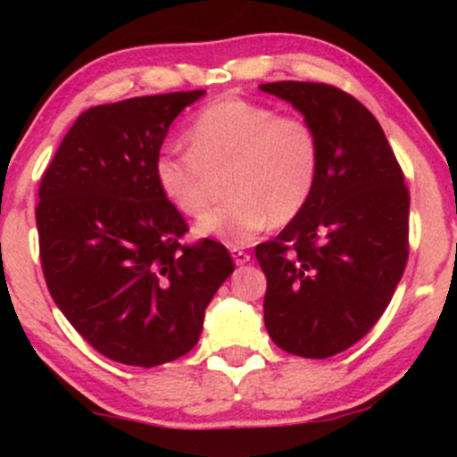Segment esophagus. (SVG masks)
Here are the masks:
<instances>
[{
  "label": "esophagus",
  "mask_w": 457,
  "mask_h": 457,
  "mask_svg": "<svg viewBox=\"0 0 457 457\" xmlns=\"http://www.w3.org/2000/svg\"><path fill=\"white\" fill-rule=\"evenodd\" d=\"M229 251H232V258H234V262L238 266H243V264H246V262L251 260V255L246 253L243 246H232V249H229Z\"/></svg>",
  "instance_id": "obj_1"
}]
</instances>
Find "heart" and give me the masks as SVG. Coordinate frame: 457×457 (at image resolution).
I'll use <instances>...</instances> for the list:
<instances>
[{
    "mask_svg": "<svg viewBox=\"0 0 457 457\" xmlns=\"http://www.w3.org/2000/svg\"><path fill=\"white\" fill-rule=\"evenodd\" d=\"M185 137L188 152L156 154L154 180L178 212L197 217L223 176L228 199L199 219V236L246 245L269 223L295 221L316 191L322 141L301 115L229 96L204 107Z\"/></svg>",
    "mask_w": 457,
    "mask_h": 457,
    "instance_id": "obj_1",
    "label": "heart"
}]
</instances>
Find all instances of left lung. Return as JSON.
Here are the masks:
<instances>
[{"instance_id": "8db88e82", "label": "left lung", "mask_w": 457, "mask_h": 457, "mask_svg": "<svg viewBox=\"0 0 457 457\" xmlns=\"http://www.w3.org/2000/svg\"><path fill=\"white\" fill-rule=\"evenodd\" d=\"M260 87L295 104L322 141L305 211L255 246L266 275L264 324L286 353L328 359L363 339L391 303L408 262L411 195L363 103L328 83Z\"/></svg>"}]
</instances>
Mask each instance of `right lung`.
<instances>
[{
    "label": "right lung",
    "instance_id": "obj_1",
    "mask_svg": "<svg viewBox=\"0 0 457 457\" xmlns=\"http://www.w3.org/2000/svg\"><path fill=\"white\" fill-rule=\"evenodd\" d=\"M204 94L90 107L40 180L36 225L46 287L77 333L118 363L154 367L185 356L234 270L217 240L180 243L188 225L154 180L170 124Z\"/></svg>",
    "mask_w": 457,
    "mask_h": 457
}]
</instances>
